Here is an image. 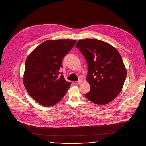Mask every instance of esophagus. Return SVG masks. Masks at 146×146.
I'll return each instance as SVG.
<instances>
[{"instance_id":"obj_1","label":"esophagus","mask_w":146,"mask_h":146,"mask_svg":"<svg viewBox=\"0 0 146 146\" xmlns=\"http://www.w3.org/2000/svg\"><path fill=\"white\" fill-rule=\"evenodd\" d=\"M82 82V80L81 79H79L78 81H77V83L78 84H81V83Z\"/></svg>"}]
</instances>
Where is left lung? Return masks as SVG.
<instances>
[{"instance_id":"1","label":"left lung","mask_w":146,"mask_h":146,"mask_svg":"<svg viewBox=\"0 0 146 146\" xmlns=\"http://www.w3.org/2000/svg\"><path fill=\"white\" fill-rule=\"evenodd\" d=\"M76 47L88 64L86 79L91 90L86 98L100 105L111 102L121 91L127 77L121 55L111 45L97 39L79 40Z\"/></svg>"}]
</instances>
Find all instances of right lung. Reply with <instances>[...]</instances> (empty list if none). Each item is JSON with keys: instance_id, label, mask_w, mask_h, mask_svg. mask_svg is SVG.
Listing matches in <instances>:
<instances>
[{"instance_id": "add662e5", "label": "right lung", "mask_w": 146, "mask_h": 146, "mask_svg": "<svg viewBox=\"0 0 146 146\" xmlns=\"http://www.w3.org/2000/svg\"><path fill=\"white\" fill-rule=\"evenodd\" d=\"M76 40H47L27 57L23 82L29 95L43 106L55 105L65 95L71 83L63 74L62 59L74 47Z\"/></svg>"}]
</instances>
